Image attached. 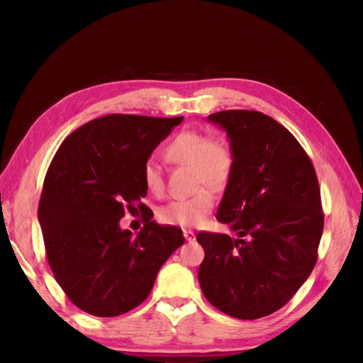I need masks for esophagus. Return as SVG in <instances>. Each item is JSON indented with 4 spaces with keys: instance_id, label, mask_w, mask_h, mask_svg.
<instances>
[{
    "instance_id": "esophagus-1",
    "label": "esophagus",
    "mask_w": 363,
    "mask_h": 363,
    "mask_svg": "<svg viewBox=\"0 0 363 363\" xmlns=\"http://www.w3.org/2000/svg\"><path fill=\"white\" fill-rule=\"evenodd\" d=\"M182 234H184V237H186V240H187V242H194V240H195V233H194V230H190V229H184V230H182Z\"/></svg>"
}]
</instances>
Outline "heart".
<instances>
[{"instance_id":"obj_1","label":"heart","mask_w":363,"mask_h":363,"mask_svg":"<svg viewBox=\"0 0 363 363\" xmlns=\"http://www.w3.org/2000/svg\"><path fill=\"white\" fill-rule=\"evenodd\" d=\"M164 156L172 164L190 165L195 195L173 199L159 209V220L169 226H198L215 206L211 191H225L235 173V152L228 140L198 130H182L168 142ZM143 182L150 194L160 196L165 190L164 174L154 160L143 165Z\"/></svg>"}]
</instances>
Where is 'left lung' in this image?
Instances as JSON below:
<instances>
[{
	"label": "left lung",
	"mask_w": 363,
	"mask_h": 363,
	"mask_svg": "<svg viewBox=\"0 0 363 363\" xmlns=\"http://www.w3.org/2000/svg\"><path fill=\"white\" fill-rule=\"evenodd\" d=\"M209 121L226 130L235 173L217 220L228 234L199 233L198 281L218 311L256 320L279 311L317 264L325 226L317 173L289 129L257 111H221Z\"/></svg>",
	"instance_id": "left-lung-1"
}]
</instances>
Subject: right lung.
I'll use <instances>...</instances> for the list:
<instances>
[{
	"instance_id": "1",
	"label": "right lung",
	"mask_w": 363,
	"mask_h": 363,
	"mask_svg": "<svg viewBox=\"0 0 363 363\" xmlns=\"http://www.w3.org/2000/svg\"><path fill=\"white\" fill-rule=\"evenodd\" d=\"M182 120L111 113L76 129L54 154L38 221L51 272L81 311L103 318L133 311L186 240L142 203L143 165ZM126 211L144 215L137 236L119 228Z\"/></svg>"
}]
</instances>
